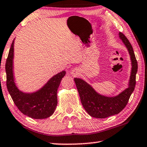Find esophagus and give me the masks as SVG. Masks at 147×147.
Masks as SVG:
<instances>
[{"instance_id": "1", "label": "esophagus", "mask_w": 147, "mask_h": 147, "mask_svg": "<svg viewBox=\"0 0 147 147\" xmlns=\"http://www.w3.org/2000/svg\"><path fill=\"white\" fill-rule=\"evenodd\" d=\"M71 75L73 76V77L78 76L79 75V74H80V71H79V69H76V68L72 69V71H71Z\"/></svg>"}]
</instances>
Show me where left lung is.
<instances>
[{
  "instance_id": "obj_1",
  "label": "left lung",
  "mask_w": 147,
  "mask_h": 147,
  "mask_svg": "<svg viewBox=\"0 0 147 147\" xmlns=\"http://www.w3.org/2000/svg\"><path fill=\"white\" fill-rule=\"evenodd\" d=\"M119 36L127 48L131 61V70L128 88L117 96H106L98 93L82 79L74 78L82 104L89 115L94 118L104 119L120 113L125 108L135 89L138 62L132 46L128 39L121 32L119 33Z\"/></svg>"
}]
</instances>
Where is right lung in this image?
Listing matches in <instances>:
<instances>
[{"mask_svg":"<svg viewBox=\"0 0 147 147\" xmlns=\"http://www.w3.org/2000/svg\"><path fill=\"white\" fill-rule=\"evenodd\" d=\"M13 47L14 40L9 49L5 67L6 86L12 100L24 115L35 119L48 118L53 115L56 109L58 104V88L66 72L63 71L56 74L36 92L24 93L17 88L15 83L13 71Z\"/></svg>","mask_w":147,"mask_h":147,"instance_id":"right-lung-1","label":"right lung"}]
</instances>
